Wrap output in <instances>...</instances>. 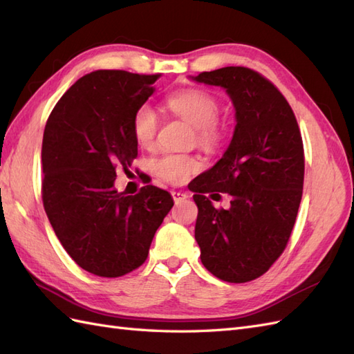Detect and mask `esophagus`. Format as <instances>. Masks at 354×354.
Masks as SVG:
<instances>
[{
	"label": "esophagus",
	"instance_id": "esophagus-1",
	"mask_svg": "<svg viewBox=\"0 0 354 354\" xmlns=\"http://www.w3.org/2000/svg\"><path fill=\"white\" fill-rule=\"evenodd\" d=\"M171 196H173V199H174V203H176V204L181 203V201L187 198V195H186V194H183V192H178V190H173V192H171Z\"/></svg>",
	"mask_w": 354,
	"mask_h": 354
}]
</instances>
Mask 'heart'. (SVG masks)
Masks as SVG:
<instances>
[{
	"label": "heart",
	"instance_id": "obj_1",
	"mask_svg": "<svg viewBox=\"0 0 354 354\" xmlns=\"http://www.w3.org/2000/svg\"><path fill=\"white\" fill-rule=\"evenodd\" d=\"M169 111L183 118L195 127L198 145L213 151L223 145L225 127L218 120L222 106L214 93L205 89L192 88L171 93L165 100ZM159 128V118L155 109L142 102L132 114L131 129L137 145L150 147L155 142ZM199 168V160L192 155L165 153L151 162L153 173L168 183L178 185Z\"/></svg>",
	"mask_w": 354,
	"mask_h": 354
}]
</instances>
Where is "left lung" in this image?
I'll return each mask as SVG.
<instances>
[{
    "label": "left lung",
    "mask_w": 354,
    "mask_h": 354,
    "mask_svg": "<svg viewBox=\"0 0 354 354\" xmlns=\"http://www.w3.org/2000/svg\"><path fill=\"white\" fill-rule=\"evenodd\" d=\"M196 82L222 86L236 125L223 158L192 181L198 205L195 240L205 268L227 283L261 277L289 243L304 187V145L288 100L261 73L225 66ZM233 196L214 209L207 193Z\"/></svg>",
    "instance_id": "8db88e82"
}]
</instances>
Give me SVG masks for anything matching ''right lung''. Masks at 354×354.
<instances>
[{"instance_id": "right-lung-1", "label": "right lung", "mask_w": 354, "mask_h": 354, "mask_svg": "<svg viewBox=\"0 0 354 354\" xmlns=\"http://www.w3.org/2000/svg\"><path fill=\"white\" fill-rule=\"evenodd\" d=\"M160 74L98 70L56 102L41 147V198L65 252L98 277H122L146 262L173 198L153 185L137 195L114 189L116 169L137 158L132 114Z\"/></svg>"}]
</instances>
